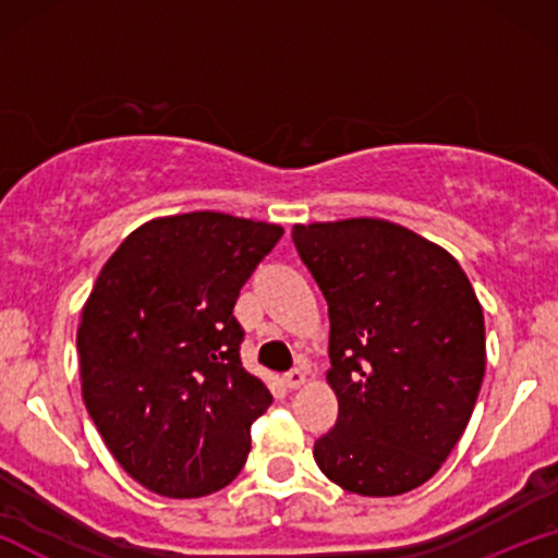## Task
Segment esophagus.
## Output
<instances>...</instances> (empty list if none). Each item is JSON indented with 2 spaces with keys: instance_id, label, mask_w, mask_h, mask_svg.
<instances>
[{
  "instance_id": "esophagus-1",
  "label": "esophagus",
  "mask_w": 558,
  "mask_h": 558,
  "mask_svg": "<svg viewBox=\"0 0 558 558\" xmlns=\"http://www.w3.org/2000/svg\"><path fill=\"white\" fill-rule=\"evenodd\" d=\"M283 383L288 388H301L306 383V369L304 367H293L291 373L283 375Z\"/></svg>"
}]
</instances>
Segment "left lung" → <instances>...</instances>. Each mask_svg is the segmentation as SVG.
Listing matches in <instances>:
<instances>
[{
    "label": "left lung",
    "instance_id": "left-lung-1",
    "mask_svg": "<svg viewBox=\"0 0 558 558\" xmlns=\"http://www.w3.org/2000/svg\"><path fill=\"white\" fill-rule=\"evenodd\" d=\"M328 301L338 420L315 440L323 475L360 496L427 483L475 409L483 306L451 254L375 217L293 226Z\"/></svg>",
    "mask_w": 558,
    "mask_h": 558
}]
</instances>
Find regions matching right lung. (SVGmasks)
I'll return each mask as SVG.
<instances>
[{"label":"right lung","instance_id":"1","mask_svg":"<svg viewBox=\"0 0 558 558\" xmlns=\"http://www.w3.org/2000/svg\"><path fill=\"white\" fill-rule=\"evenodd\" d=\"M283 228L222 213L159 217L107 259L81 312V390L112 457L170 498L243 470L270 390L241 364L235 299Z\"/></svg>","mask_w":558,"mask_h":558}]
</instances>
